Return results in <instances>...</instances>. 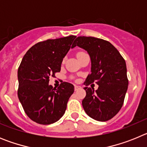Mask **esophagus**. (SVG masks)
Instances as JSON below:
<instances>
[{
  "label": "esophagus",
  "mask_w": 147,
  "mask_h": 147,
  "mask_svg": "<svg viewBox=\"0 0 147 147\" xmlns=\"http://www.w3.org/2000/svg\"><path fill=\"white\" fill-rule=\"evenodd\" d=\"M81 88H82V87L81 86H79V85H75V87H74L75 90H78L81 89Z\"/></svg>",
  "instance_id": "34e87169"
}]
</instances>
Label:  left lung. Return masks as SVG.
I'll use <instances>...</instances> for the list:
<instances>
[{"label": "left lung", "instance_id": "8db88e82", "mask_svg": "<svg viewBox=\"0 0 147 147\" xmlns=\"http://www.w3.org/2000/svg\"><path fill=\"white\" fill-rule=\"evenodd\" d=\"M76 46L85 49L91 61V74L84 82L83 108L95 120H110L121 108L128 88L125 60L112 44L102 39L78 37L71 48ZM93 82L99 85L96 91L87 87Z\"/></svg>", "mask_w": 147, "mask_h": 147}]
</instances>
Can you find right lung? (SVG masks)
<instances>
[{
	"label": "right lung",
	"mask_w": 147,
	"mask_h": 147,
	"mask_svg": "<svg viewBox=\"0 0 147 147\" xmlns=\"http://www.w3.org/2000/svg\"><path fill=\"white\" fill-rule=\"evenodd\" d=\"M76 37L71 35L38 42L22 59L18 71V98L26 115L37 124H53L65 112L74 86L64 82L56 89L49 84V77L60 71Z\"/></svg>",
	"instance_id": "1"
}]
</instances>
